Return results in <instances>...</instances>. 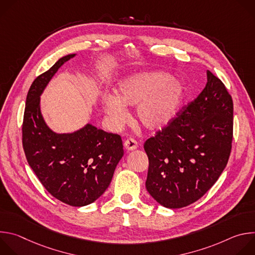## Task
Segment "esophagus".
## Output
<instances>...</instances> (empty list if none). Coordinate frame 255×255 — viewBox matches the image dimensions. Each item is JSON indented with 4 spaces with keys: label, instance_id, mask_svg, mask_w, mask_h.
<instances>
[{
    "label": "esophagus",
    "instance_id": "esophagus-1",
    "mask_svg": "<svg viewBox=\"0 0 255 255\" xmlns=\"http://www.w3.org/2000/svg\"><path fill=\"white\" fill-rule=\"evenodd\" d=\"M124 147L127 150H134L138 147V143L134 138H128L127 140H125L124 142Z\"/></svg>",
    "mask_w": 255,
    "mask_h": 255
}]
</instances>
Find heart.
<instances>
[{"label": "heart", "mask_w": 255, "mask_h": 255, "mask_svg": "<svg viewBox=\"0 0 255 255\" xmlns=\"http://www.w3.org/2000/svg\"><path fill=\"white\" fill-rule=\"evenodd\" d=\"M183 87L164 72H141L122 81L116 97L106 96L102 101L104 112L116 126L126 121L125 107L136 106L137 122L147 130L163 128L175 115Z\"/></svg>", "instance_id": "obj_1"}]
</instances>
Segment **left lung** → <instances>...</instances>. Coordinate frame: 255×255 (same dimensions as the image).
Instances as JSON below:
<instances>
[{
    "instance_id": "obj_1",
    "label": "left lung",
    "mask_w": 255,
    "mask_h": 255,
    "mask_svg": "<svg viewBox=\"0 0 255 255\" xmlns=\"http://www.w3.org/2000/svg\"><path fill=\"white\" fill-rule=\"evenodd\" d=\"M201 94L144 143L149 160L145 186L163 207L178 209L202 198L227 165L233 139V101L207 70Z\"/></svg>"
}]
</instances>
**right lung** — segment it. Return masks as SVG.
Returning <instances> with one entry per match:
<instances>
[{
    "mask_svg": "<svg viewBox=\"0 0 255 255\" xmlns=\"http://www.w3.org/2000/svg\"><path fill=\"white\" fill-rule=\"evenodd\" d=\"M76 54L59 58L32 83L26 98L22 143L30 167L55 199L83 207L100 198L110 185L124 154L121 136L88 124L69 134H57L45 124L40 95L58 68Z\"/></svg>",
    "mask_w": 255,
    "mask_h": 255,
    "instance_id": "right-lung-1",
    "label": "right lung"
}]
</instances>
